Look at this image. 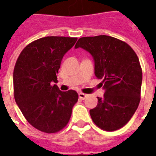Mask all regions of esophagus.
Here are the masks:
<instances>
[{"mask_svg": "<svg viewBox=\"0 0 156 156\" xmlns=\"http://www.w3.org/2000/svg\"><path fill=\"white\" fill-rule=\"evenodd\" d=\"M78 96H79V98L80 99H82V100H85L86 98H87V95H86V94H84V93H78Z\"/></svg>", "mask_w": 156, "mask_h": 156, "instance_id": "esophagus-1", "label": "esophagus"}]
</instances>
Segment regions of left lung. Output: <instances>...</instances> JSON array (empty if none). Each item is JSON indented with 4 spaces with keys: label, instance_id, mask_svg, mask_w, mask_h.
<instances>
[{
    "label": "left lung",
    "instance_id": "8db88e82",
    "mask_svg": "<svg viewBox=\"0 0 156 156\" xmlns=\"http://www.w3.org/2000/svg\"><path fill=\"white\" fill-rule=\"evenodd\" d=\"M74 48L91 54L95 76L103 79L104 97H98L97 106L90 110L93 122L105 131L122 128L140 102L143 72L137 54L128 44L108 35L80 38Z\"/></svg>",
    "mask_w": 156,
    "mask_h": 156
}]
</instances>
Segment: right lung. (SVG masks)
Segmentation results:
<instances>
[{
	"instance_id": "obj_1",
	"label": "right lung",
	"mask_w": 156,
	"mask_h": 156,
	"mask_svg": "<svg viewBox=\"0 0 156 156\" xmlns=\"http://www.w3.org/2000/svg\"><path fill=\"white\" fill-rule=\"evenodd\" d=\"M78 38L47 36L33 41L21 52L13 69V95L29 123L44 133H53L68 124L75 90L61 91L56 74L64 55Z\"/></svg>"
}]
</instances>
